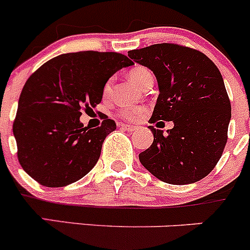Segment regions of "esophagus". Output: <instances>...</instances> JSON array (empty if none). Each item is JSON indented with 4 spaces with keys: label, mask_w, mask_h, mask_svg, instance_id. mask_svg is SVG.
<instances>
[{
    "label": "esophagus",
    "mask_w": 250,
    "mask_h": 250,
    "mask_svg": "<svg viewBox=\"0 0 250 250\" xmlns=\"http://www.w3.org/2000/svg\"><path fill=\"white\" fill-rule=\"evenodd\" d=\"M120 127H122L123 129L128 130V132H134V130H137V127L135 125H125V123H120Z\"/></svg>",
    "instance_id": "obj_1"
}]
</instances>
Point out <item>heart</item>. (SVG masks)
<instances>
[{
	"label": "heart",
	"instance_id": "obj_1",
	"mask_svg": "<svg viewBox=\"0 0 250 250\" xmlns=\"http://www.w3.org/2000/svg\"><path fill=\"white\" fill-rule=\"evenodd\" d=\"M128 75H129L130 80H132L135 84L139 85V87H141V85H143L145 82H147V81L153 80L152 72H151L147 67L141 66V65H137V66L132 67V69L129 70V74ZM112 83H113V77H110L107 78L106 82H105L104 85H103V97H104V99H107V98L110 97L111 89H112ZM144 111H145L144 110V107H140V106L127 107V109L121 110L120 115L122 116L123 118H125V120L135 121L143 116Z\"/></svg>",
	"mask_w": 250,
	"mask_h": 250
}]
</instances>
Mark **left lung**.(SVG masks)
Segmentation results:
<instances>
[{"instance_id": "1", "label": "left lung", "mask_w": 250, "mask_h": 250, "mask_svg": "<svg viewBox=\"0 0 250 250\" xmlns=\"http://www.w3.org/2000/svg\"><path fill=\"white\" fill-rule=\"evenodd\" d=\"M128 55L153 71L160 95L151 123L173 121L165 135L150 125L153 143L139 155L141 165L165 183L185 185L208 175L228 143L231 103L216 65L193 48L157 43Z\"/></svg>"}]
</instances>
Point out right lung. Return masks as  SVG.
<instances>
[{
  "label": "right lung",
  "mask_w": 250,
  "mask_h": 250,
  "mask_svg": "<svg viewBox=\"0 0 250 250\" xmlns=\"http://www.w3.org/2000/svg\"><path fill=\"white\" fill-rule=\"evenodd\" d=\"M133 62L116 52L83 50L48 60L27 78L19 98L13 134L20 166L47 188L80 180L97 165L116 123L103 113L100 127L80 122L82 110L103 99V85Z\"/></svg>",
  "instance_id": "right-lung-1"
}]
</instances>
